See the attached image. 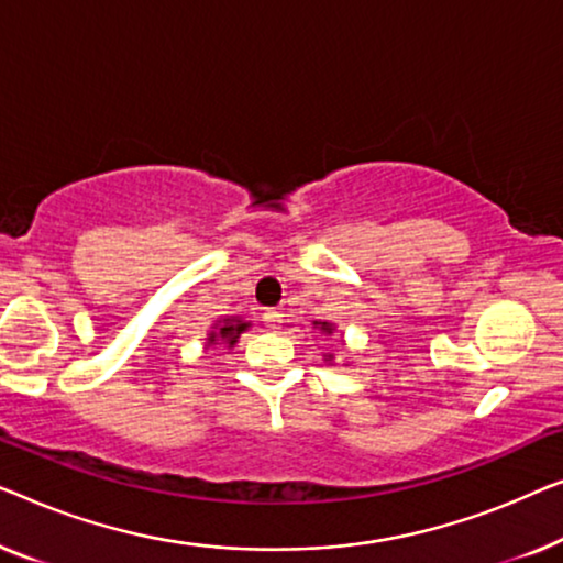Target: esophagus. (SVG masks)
<instances>
[{"instance_id": "obj_1", "label": "esophagus", "mask_w": 563, "mask_h": 563, "mask_svg": "<svg viewBox=\"0 0 563 563\" xmlns=\"http://www.w3.org/2000/svg\"><path fill=\"white\" fill-rule=\"evenodd\" d=\"M263 321H265V327L271 329V331H278L280 323H283V313L275 311V308H267V311L263 313Z\"/></svg>"}]
</instances>
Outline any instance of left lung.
Here are the masks:
<instances>
[{
  "label": "left lung",
  "mask_w": 563,
  "mask_h": 563,
  "mask_svg": "<svg viewBox=\"0 0 563 563\" xmlns=\"http://www.w3.org/2000/svg\"><path fill=\"white\" fill-rule=\"evenodd\" d=\"M313 329H319L323 336H334V331H336L334 323H329V321H313ZM342 342H344V339H342ZM323 360L331 364V362H334V354H323Z\"/></svg>",
  "instance_id": "obj_1"
}]
</instances>
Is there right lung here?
I'll use <instances>...</instances> for the list:
<instances>
[{
    "instance_id": "add662e5",
    "label": "right lung",
    "mask_w": 563,
    "mask_h": 563,
    "mask_svg": "<svg viewBox=\"0 0 563 563\" xmlns=\"http://www.w3.org/2000/svg\"><path fill=\"white\" fill-rule=\"evenodd\" d=\"M252 327V321H244L242 316H224L217 323H211V331L206 334L203 350H211V346H224V350H232V346L240 342V334H244Z\"/></svg>"
}]
</instances>
